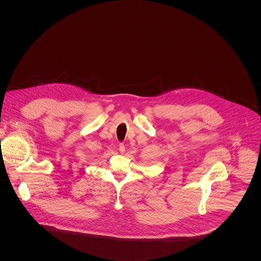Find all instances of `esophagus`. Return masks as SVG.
Instances as JSON below:
<instances>
[{
  "label": "esophagus",
  "instance_id": "1",
  "mask_svg": "<svg viewBox=\"0 0 261 261\" xmlns=\"http://www.w3.org/2000/svg\"><path fill=\"white\" fill-rule=\"evenodd\" d=\"M118 150H119V152H120V153H123V152H124V150H125V148H124V145H123V144H120V145H119V148H118Z\"/></svg>",
  "mask_w": 261,
  "mask_h": 261
}]
</instances>
